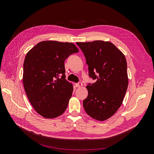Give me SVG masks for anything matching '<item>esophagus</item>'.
I'll use <instances>...</instances> for the list:
<instances>
[{"label":"esophagus","mask_w":154,"mask_h":154,"mask_svg":"<svg viewBox=\"0 0 154 154\" xmlns=\"http://www.w3.org/2000/svg\"><path fill=\"white\" fill-rule=\"evenodd\" d=\"M75 86H76V87H80L83 86V83H82V82H78V83H76Z\"/></svg>","instance_id":"1"}]
</instances>
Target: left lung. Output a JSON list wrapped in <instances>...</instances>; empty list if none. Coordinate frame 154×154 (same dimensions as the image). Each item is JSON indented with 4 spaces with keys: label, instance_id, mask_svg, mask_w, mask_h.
Listing matches in <instances>:
<instances>
[{
    "label": "left lung",
    "instance_id": "8db88e82",
    "mask_svg": "<svg viewBox=\"0 0 154 154\" xmlns=\"http://www.w3.org/2000/svg\"><path fill=\"white\" fill-rule=\"evenodd\" d=\"M88 65V74L96 82L86 87L88 96L83 101L87 114L105 121L122 105L128 83L125 55L110 42H77Z\"/></svg>",
    "mask_w": 154,
    "mask_h": 154
}]
</instances>
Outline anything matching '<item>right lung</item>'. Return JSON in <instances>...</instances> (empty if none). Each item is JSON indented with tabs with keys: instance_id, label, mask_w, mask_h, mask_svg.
I'll use <instances>...</instances> for the list:
<instances>
[{
	"instance_id": "obj_1",
	"label": "right lung",
	"mask_w": 154,
	"mask_h": 154,
	"mask_svg": "<svg viewBox=\"0 0 154 154\" xmlns=\"http://www.w3.org/2000/svg\"><path fill=\"white\" fill-rule=\"evenodd\" d=\"M79 52L72 43L42 41L27 53L23 84L32 107L45 118L58 117L66 111L73 86L66 79L64 62Z\"/></svg>"
}]
</instances>
